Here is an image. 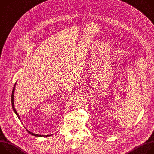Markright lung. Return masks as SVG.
<instances>
[{
    "instance_id": "obj_1",
    "label": "right lung",
    "mask_w": 154,
    "mask_h": 154,
    "mask_svg": "<svg viewBox=\"0 0 154 154\" xmlns=\"http://www.w3.org/2000/svg\"><path fill=\"white\" fill-rule=\"evenodd\" d=\"M15 86H16V84H14V87H13V91H12V94H11V105H12V108H13V111H14V112L16 113V115H17V116L18 117V118H19V119H20V118L19 116L18 113H17L16 110L15 108H14V93ZM26 130L28 131V132H29L30 134H31V135H33V136H36V137H46L51 136V135H38V134H33V133L31 132V131H30L29 130H28L27 129H26Z\"/></svg>"
}]
</instances>
